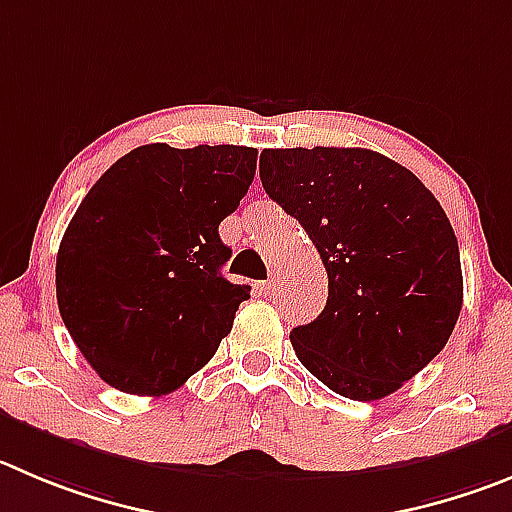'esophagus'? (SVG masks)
Returning <instances> with one entry per match:
<instances>
[{"label": "esophagus", "instance_id": "34e87169", "mask_svg": "<svg viewBox=\"0 0 512 512\" xmlns=\"http://www.w3.org/2000/svg\"><path fill=\"white\" fill-rule=\"evenodd\" d=\"M278 285H280V278H270V280H262V283H257V290H260L262 295H275L278 293Z\"/></svg>", "mask_w": 512, "mask_h": 512}]
</instances>
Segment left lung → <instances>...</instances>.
I'll return each instance as SVG.
<instances>
[{
  "mask_svg": "<svg viewBox=\"0 0 512 512\" xmlns=\"http://www.w3.org/2000/svg\"><path fill=\"white\" fill-rule=\"evenodd\" d=\"M260 179L328 272L323 313L290 333L318 381L353 401L394 394L450 341L460 247L432 191L369 148H265Z\"/></svg>",
  "mask_w": 512,
  "mask_h": 512,
  "instance_id": "1",
  "label": "left lung"
}]
</instances>
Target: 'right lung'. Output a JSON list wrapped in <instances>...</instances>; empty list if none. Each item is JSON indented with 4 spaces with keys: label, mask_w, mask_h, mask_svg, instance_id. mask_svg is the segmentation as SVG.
<instances>
[{
    "label": "right lung",
    "mask_w": 512,
    "mask_h": 512,
    "mask_svg": "<svg viewBox=\"0 0 512 512\" xmlns=\"http://www.w3.org/2000/svg\"><path fill=\"white\" fill-rule=\"evenodd\" d=\"M257 148L148 143L85 194L62 234L57 308L105 384L179 389L217 353L250 285L222 275L219 222L255 179Z\"/></svg>",
    "instance_id": "right-lung-1"
}]
</instances>
